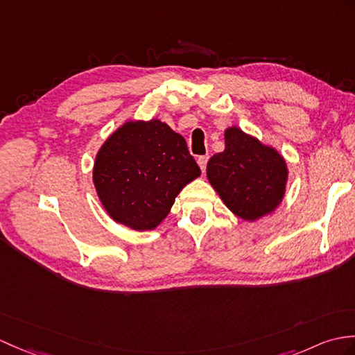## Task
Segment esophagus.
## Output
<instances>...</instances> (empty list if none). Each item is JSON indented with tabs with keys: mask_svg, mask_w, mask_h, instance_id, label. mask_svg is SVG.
<instances>
[{
	"mask_svg": "<svg viewBox=\"0 0 355 355\" xmlns=\"http://www.w3.org/2000/svg\"><path fill=\"white\" fill-rule=\"evenodd\" d=\"M198 166L201 168V171H205V166H207V162H209V155H201V157H198Z\"/></svg>",
	"mask_w": 355,
	"mask_h": 355,
	"instance_id": "34e87169",
	"label": "esophagus"
}]
</instances>
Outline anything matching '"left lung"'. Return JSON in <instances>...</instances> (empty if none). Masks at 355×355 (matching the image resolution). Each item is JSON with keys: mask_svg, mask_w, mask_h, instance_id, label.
Masks as SVG:
<instances>
[{"mask_svg": "<svg viewBox=\"0 0 355 355\" xmlns=\"http://www.w3.org/2000/svg\"><path fill=\"white\" fill-rule=\"evenodd\" d=\"M225 150L207 163V178L236 216L254 222L270 215L282 204L289 169L275 148L239 127L224 133Z\"/></svg>", "mask_w": 355, "mask_h": 355, "instance_id": "obj_1", "label": "left lung"}]
</instances>
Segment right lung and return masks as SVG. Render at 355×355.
I'll return each instance as SVG.
<instances>
[{
	"mask_svg": "<svg viewBox=\"0 0 355 355\" xmlns=\"http://www.w3.org/2000/svg\"><path fill=\"white\" fill-rule=\"evenodd\" d=\"M200 175L184 137L168 123L131 119L98 150L92 178L107 215L135 232H148L162 224L177 195Z\"/></svg>",
	"mask_w": 355,
	"mask_h": 355,
	"instance_id": "add662e5",
	"label": "right lung"
}]
</instances>
